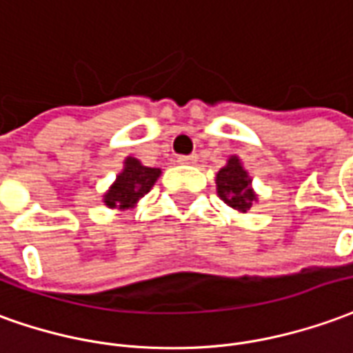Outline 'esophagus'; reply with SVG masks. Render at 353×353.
I'll return each mask as SVG.
<instances>
[{"instance_id": "1", "label": "esophagus", "mask_w": 353, "mask_h": 353, "mask_svg": "<svg viewBox=\"0 0 353 353\" xmlns=\"http://www.w3.org/2000/svg\"><path fill=\"white\" fill-rule=\"evenodd\" d=\"M176 161L182 165H188V163H196L197 156L196 154H190V156H179L176 157Z\"/></svg>"}]
</instances>
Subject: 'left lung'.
<instances>
[{
	"mask_svg": "<svg viewBox=\"0 0 353 353\" xmlns=\"http://www.w3.org/2000/svg\"><path fill=\"white\" fill-rule=\"evenodd\" d=\"M216 190L224 203H228L232 209L239 212L249 211L256 197L251 190V179L247 176V171L236 156L230 157L228 165L222 167L216 174Z\"/></svg>",
	"mask_w": 353,
	"mask_h": 353,
	"instance_id": "8db88e82",
	"label": "left lung"
}]
</instances>
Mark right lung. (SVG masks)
I'll return each instance as SVG.
<instances>
[{
    "label": "right lung",
    "mask_w": 353,
    "mask_h": 353,
    "mask_svg": "<svg viewBox=\"0 0 353 353\" xmlns=\"http://www.w3.org/2000/svg\"><path fill=\"white\" fill-rule=\"evenodd\" d=\"M159 172H161L159 169L141 165L134 157H127L125 169L119 172L114 186L104 196V203L108 207H117V209L132 207L144 194H148L154 182L157 181Z\"/></svg>",
    "instance_id": "add662e5"
}]
</instances>
